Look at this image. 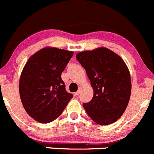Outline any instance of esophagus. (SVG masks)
<instances>
[{
  "mask_svg": "<svg viewBox=\"0 0 154 154\" xmlns=\"http://www.w3.org/2000/svg\"><path fill=\"white\" fill-rule=\"evenodd\" d=\"M80 91H81V90H79L78 91H77V92H76L75 93H74V95H75V96H78V95L80 94Z\"/></svg>",
  "mask_w": 154,
  "mask_h": 154,
  "instance_id": "34e87169",
  "label": "esophagus"
}]
</instances>
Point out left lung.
I'll list each match as a JSON object with an SVG mask.
<instances>
[{"instance_id": "left-lung-1", "label": "left lung", "mask_w": 154, "mask_h": 154, "mask_svg": "<svg viewBox=\"0 0 154 154\" xmlns=\"http://www.w3.org/2000/svg\"><path fill=\"white\" fill-rule=\"evenodd\" d=\"M76 58L86 70L93 89L91 101L83 104L88 116L101 125L116 122L125 111L131 91L125 61L104 47L79 52Z\"/></svg>"}]
</instances>
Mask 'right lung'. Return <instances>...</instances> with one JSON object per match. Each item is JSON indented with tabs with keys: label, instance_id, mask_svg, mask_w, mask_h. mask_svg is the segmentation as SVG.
Listing matches in <instances>:
<instances>
[{
	"label": "right lung",
	"instance_id": "add662e5",
	"mask_svg": "<svg viewBox=\"0 0 154 154\" xmlns=\"http://www.w3.org/2000/svg\"><path fill=\"white\" fill-rule=\"evenodd\" d=\"M73 51L46 47L32 55L21 73L19 90L24 109L40 123H49L62 113L73 97L61 79Z\"/></svg>",
	"mask_w": 154,
	"mask_h": 154
}]
</instances>
